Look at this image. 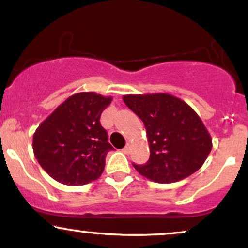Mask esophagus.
<instances>
[{"label": "esophagus", "mask_w": 248, "mask_h": 248, "mask_svg": "<svg viewBox=\"0 0 248 248\" xmlns=\"http://www.w3.org/2000/svg\"><path fill=\"white\" fill-rule=\"evenodd\" d=\"M122 152H124V154H129V152H130V147H129V144H127V146L124 147V149H122Z\"/></svg>", "instance_id": "esophagus-1"}]
</instances>
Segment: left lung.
Here are the masks:
<instances>
[{"mask_svg":"<svg viewBox=\"0 0 248 248\" xmlns=\"http://www.w3.org/2000/svg\"><path fill=\"white\" fill-rule=\"evenodd\" d=\"M124 101L143 121L149 142L147 163L134 168L156 183H175L204 164L212 139L197 113L168 93L124 95Z\"/></svg>","mask_w":248,"mask_h":248,"instance_id":"1","label":"left lung"}]
</instances>
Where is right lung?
Here are the masks:
<instances>
[{"label": "right lung", "instance_id": "right-lung-1", "mask_svg": "<svg viewBox=\"0 0 248 248\" xmlns=\"http://www.w3.org/2000/svg\"><path fill=\"white\" fill-rule=\"evenodd\" d=\"M112 96L80 92L69 96L33 134L35 157L53 179L66 186H84L101 176L113 147L100 124Z\"/></svg>", "mask_w": 248, "mask_h": 248}]
</instances>
